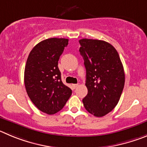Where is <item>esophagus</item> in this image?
Segmentation results:
<instances>
[{"label":"esophagus","instance_id":"esophagus-1","mask_svg":"<svg viewBox=\"0 0 147 147\" xmlns=\"http://www.w3.org/2000/svg\"><path fill=\"white\" fill-rule=\"evenodd\" d=\"M72 88H76L78 86V84H72Z\"/></svg>","mask_w":147,"mask_h":147}]
</instances>
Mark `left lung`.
Wrapping results in <instances>:
<instances>
[{
  "label": "left lung",
  "instance_id": "left-lung-1",
  "mask_svg": "<svg viewBox=\"0 0 147 147\" xmlns=\"http://www.w3.org/2000/svg\"><path fill=\"white\" fill-rule=\"evenodd\" d=\"M79 42L88 89L83 105L88 113L102 117L116 107L122 93L125 81L122 63L118 52L108 42L91 39Z\"/></svg>",
  "mask_w": 147,
  "mask_h": 147
}]
</instances>
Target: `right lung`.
Returning a JSON list of instances; mask_svg holds the SVG:
<instances>
[{
	"label": "right lung",
	"instance_id": "1",
	"mask_svg": "<svg viewBox=\"0 0 147 147\" xmlns=\"http://www.w3.org/2000/svg\"><path fill=\"white\" fill-rule=\"evenodd\" d=\"M69 40L51 38L38 43L29 53L24 73L26 89L35 106L47 114L64 108L72 90L61 81L58 61Z\"/></svg>",
	"mask_w": 147,
	"mask_h": 147
}]
</instances>
